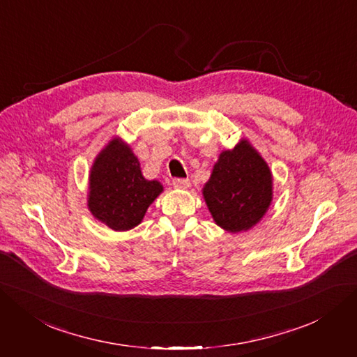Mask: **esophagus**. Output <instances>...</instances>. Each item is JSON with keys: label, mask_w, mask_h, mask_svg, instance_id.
I'll use <instances>...</instances> for the list:
<instances>
[{"label": "esophagus", "mask_w": 357, "mask_h": 357, "mask_svg": "<svg viewBox=\"0 0 357 357\" xmlns=\"http://www.w3.org/2000/svg\"><path fill=\"white\" fill-rule=\"evenodd\" d=\"M172 186L177 189H188L190 186L189 178H174L172 180Z\"/></svg>", "instance_id": "1"}]
</instances>
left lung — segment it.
<instances>
[{"instance_id":"1","label":"left lung","mask_w":357,"mask_h":357,"mask_svg":"<svg viewBox=\"0 0 357 357\" xmlns=\"http://www.w3.org/2000/svg\"><path fill=\"white\" fill-rule=\"evenodd\" d=\"M202 195L215 225L232 234L248 231L271 205V169L257 150L241 139L220 153Z\"/></svg>"}]
</instances>
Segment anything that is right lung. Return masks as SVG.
<instances>
[{
  "label": "right lung",
  "instance_id": "add662e5",
  "mask_svg": "<svg viewBox=\"0 0 357 357\" xmlns=\"http://www.w3.org/2000/svg\"><path fill=\"white\" fill-rule=\"evenodd\" d=\"M162 190L158 180L143 177L131 147L116 137L93 160L88 208L95 219L113 231H128L142 223Z\"/></svg>",
  "mask_w": 357,
  "mask_h": 357
}]
</instances>
